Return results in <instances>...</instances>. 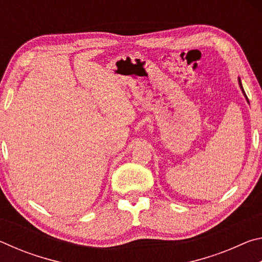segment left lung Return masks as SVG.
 <instances>
[{"mask_svg":"<svg viewBox=\"0 0 262 262\" xmlns=\"http://www.w3.org/2000/svg\"><path fill=\"white\" fill-rule=\"evenodd\" d=\"M238 83H239V86H241V89H242V91H243V94H244V96H245V98H246V100H247V103H250V101H248V98H247V96H246V94H245V91H244V89H243V85H242V81H241V78L238 79Z\"/></svg>","mask_w":262,"mask_h":262,"instance_id":"obj_1","label":"left lung"}]
</instances>
